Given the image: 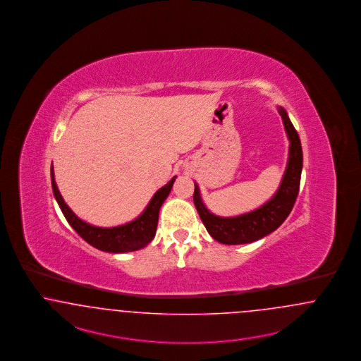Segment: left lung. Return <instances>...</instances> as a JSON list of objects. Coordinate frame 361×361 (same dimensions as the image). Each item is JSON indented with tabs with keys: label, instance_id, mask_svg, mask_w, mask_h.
Masks as SVG:
<instances>
[{
	"label": "left lung",
	"instance_id": "8db88e82",
	"mask_svg": "<svg viewBox=\"0 0 361 361\" xmlns=\"http://www.w3.org/2000/svg\"><path fill=\"white\" fill-rule=\"evenodd\" d=\"M278 111L282 116L283 124L290 140L288 161L283 175L281 186L275 195L259 209L235 216V217H219L207 210L200 194V188L195 183L194 190V204L204 222L206 231L214 240L226 245L248 244L263 238L264 235L276 231L284 220L288 217L293 206L297 201L302 173V147L298 132L291 124L287 111L282 106H278Z\"/></svg>",
	"mask_w": 361,
	"mask_h": 361
}]
</instances>
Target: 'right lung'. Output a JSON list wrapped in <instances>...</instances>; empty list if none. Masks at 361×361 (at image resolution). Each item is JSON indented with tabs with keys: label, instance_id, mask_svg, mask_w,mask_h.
<instances>
[{
	"label": "right lung",
	"instance_id": "right-lung-1",
	"mask_svg": "<svg viewBox=\"0 0 361 361\" xmlns=\"http://www.w3.org/2000/svg\"><path fill=\"white\" fill-rule=\"evenodd\" d=\"M175 178L161 188H159L152 200L149 201L145 210L141 213L136 220L130 221L120 226L113 228H99L90 225L80 220L75 213L66 204L64 200L58 190L54 169L51 167V185L55 195V200L59 204L67 222L73 226V229L78 233L86 243L93 245L97 250L111 253H124V252L137 251L148 245L157 233L159 210L166 198L169 197L173 188Z\"/></svg>",
	"mask_w": 361,
	"mask_h": 361
}]
</instances>
